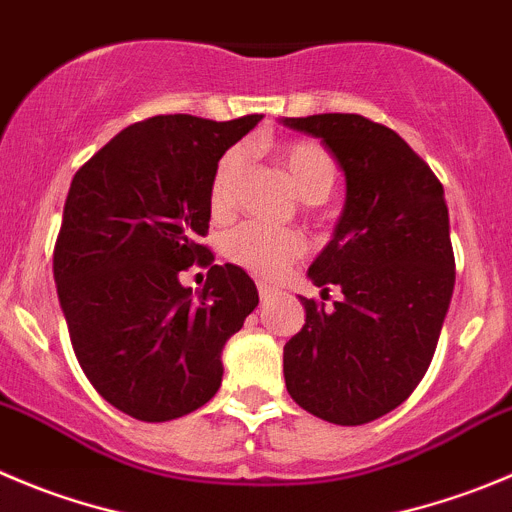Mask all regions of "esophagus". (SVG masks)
I'll list each match as a JSON object with an SVG mask.
<instances>
[{"label":"esophagus","mask_w":512,"mask_h":512,"mask_svg":"<svg viewBox=\"0 0 512 512\" xmlns=\"http://www.w3.org/2000/svg\"><path fill=\"white\" fill-rule=\"evenodd\" d=\"M274 294H276L274 286H269V284H264V281H259V296H261V301H269Z\"/></svg>","instance_id":"34e87169"}]
</instances>
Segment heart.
<instances>
[{"label": "heart", "mask_w": 512, "mask_h": 512, "mask_svg": "<svg viewBox=\"0 0 512 512\" xmlns=\"http://www.w3.org/2000/svg\"><path fill=\"white\" fill-rule=\"evenodd\" d=\"M279 160L284 163L296 193L306 203H321L334 186L332 155L326 153L319 143H289L279 150ZM243 170H246V150L233 148L218 160L211 178V191L208 203L216 218L231 216L236 208L238 186H241ZM304 253V238L294 231H281V228H266L259 223H243L233 228L223 238V256L231 264L251 271L264 279H276L284 274L296 259Z\"/></svg>", "instance_id": "b5f03b06"}]
</instances>
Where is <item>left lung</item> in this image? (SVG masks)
I'll use <instances>...</instances> for the list:
<instances>
[{"mask_svg": "<svg viewBox=\"0 0 512 512\" xmlns=\"http://www.w3.org/2000/svg\"><path fill=\"white\" fill-rule=\"evenodd\" d=\"M321 138L347 180L332 241L309 279L342 301L299 296L306 324L284 347L291 399L334 425H364L415 392L435 354L455 289L442 183L394 130L362 115L281 118Z\"/></svg>", "mask_w": 512, "mask_h": 512, "instance_id": "1", "label": "left lung"}]
</instances>
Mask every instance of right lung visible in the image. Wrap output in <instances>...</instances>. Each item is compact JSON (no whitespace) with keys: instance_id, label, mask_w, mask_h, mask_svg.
Wrapping results in <instances>:
<instances>
[{"instance_id":"add662e5","label":"right lung","mask_w":512,"mask_h":512,"mask_svg":"<svg viewBox=\"0 0 512 512\" xmlns=\"http://www.w3.org/2000/svg\"><path fill=\"white\" fill-rule=\"evenodd\" d=\"M264 115L216 123L158 115L120 130L72 178L55 284L72 349L92 387L125 415L168 422L218 392L221 354L259 291L198 243L218 160ZM209 266L201 292L179 271Z\"/></svg>"}]
</instances>
